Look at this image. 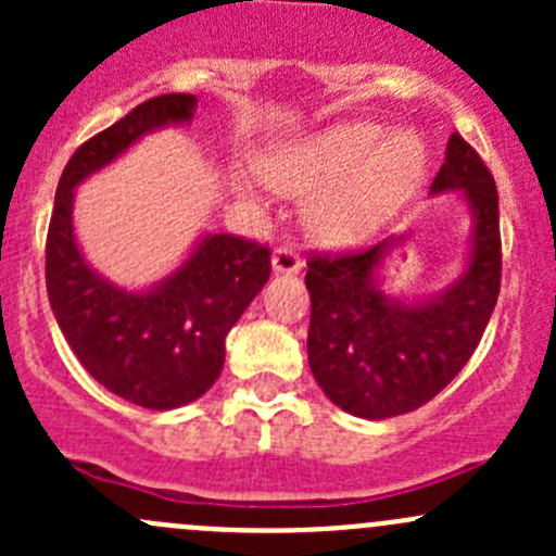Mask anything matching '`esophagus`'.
Wrapping results in <instances>:
<instances>
[{"instance_id": "34e87169", "label": "esophagus", "mask_w": 556, "mask_h": 556, "mask_svg": "<svg viewBox=\"0 0 556 556\" xmlns=\"http://www.w3.org/2000/svg\"><path fill=\"white\" fill-rule=\"evenodd\" d=\"M301 266H304L301 257L295 255L293 250H288V247H277V250L271 252L274 274H299Z\"/></svg>"}]
</instances>
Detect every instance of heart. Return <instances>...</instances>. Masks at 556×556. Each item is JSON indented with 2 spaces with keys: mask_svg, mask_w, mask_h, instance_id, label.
I'll return each instance as SVG.
<instances>
[{
  "mask_svg": "<svg viewBox=\"0 0 556 556\" xmlns=\"http://www.w3.org/2000/svg\"><path fill=\"white\" fill-rule=\"evenodd\" d=\"M261 172L288 195H313L309 220L328 244H355L390 220L422 185L428 148L414 131L339 123L268 150Z\"/></svg>",
  "mask_w": 556,
  "mask_h": 556,
  "instance_id": "b5f03b06",
  "label": "heart"
}]
</instances>
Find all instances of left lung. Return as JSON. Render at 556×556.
I'll return each instance as SVG.
<instances>
[{
    "label": "left lung",
    "mask_w": 556,
    "mask_h": 556,
    "mask_svg": "<svg viewBox=\"0 0 556 556\" xmlns=\"http://www.w3.org/2000/svg\"><path fill=\"white\" fill-rule=\"evenodd\" d=\"M454 193L470 217L463 268L425 295H392L384 268L412 231L357 255L312 257L309 368L325 395L352 417L387 419L419 408L463 371L501 293L497 188L459 134L446 142L430 195Z\"/></svg>",
    "instance_id": "8db88e82"
}]
</instances>
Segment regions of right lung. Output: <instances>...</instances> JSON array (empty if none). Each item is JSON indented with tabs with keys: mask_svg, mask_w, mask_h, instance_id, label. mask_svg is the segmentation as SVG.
Returning a JSON list of instances; mask_svg holds the SVG:
<instances>
[{
	"mask_svg": "<svg viewBox=\"0 0 556 556\" xmlns=\"http://www.w3.org/2000/svg\"><path fill=\"white\" fill-rule=\"evenodd\" d=\"M193 93L134 106L70 159L55 188L45 282L61 333L112 395L153 412L193 403L217 382L226 336L271 274L266 247L204 231L177 268L144 288H123L88 263L75 233V193L144 137L193 121Z\"/></svg>",
	"mask_w": 556,
	"mask_h": 556,
	"instance_id": "add662e5",
	"label": "right lung"
}]
</instances>
